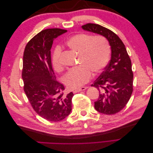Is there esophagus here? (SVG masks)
Segmentation results:
<instances>
[{
  "mask_svg": "<svg viewBox=\"0 0 153 153\" xmlns=\"http://www.w3.org/2000/svg\"><path fill=\"white\" fill-rule=\"evenodd\" d=\"M87 89V87H82L81 88H79V89H77L75 91H73V93H76V92H80L82 91H85V89Z\"/></svg>",
  "mask_w": 153,
  "mask_h": 153,
  "instance_id": "obj_1",
  "label": "esophagus"
}]
</instances>
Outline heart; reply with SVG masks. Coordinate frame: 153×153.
Wrapping results in <instances>:
<instances>
[{"instance_id":"b5f03b06","label":"heart","mask_w":153,"mask_h":153,"mask_svg":"<svg viewBox=\"0 0 153 153\" xmlns=\"http://www.w3.org/2000/svg\"><path fill=\"white\" fill-rule=\"evenodd\" d=\"M67 47L79 53L77 66L71 69L63 78V82L70 89L80 87L89 82L94 75L99 74L108 62L110 55V46L103 36L92 37L87 34H78L69 38L66 41ZM52 57V64L55 70L61 72L63 66L59 61L60 52Z\"/></svg>"}]
</instances>
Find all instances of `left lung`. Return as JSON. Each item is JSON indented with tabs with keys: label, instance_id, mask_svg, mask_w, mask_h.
<instances>
[{
	"label": "left lung",
	"instance_id": "left-lung-1",
	"mask_svg": "<svg viewBox=\"0 0 153 153\" xmlns=\"http://www.w3.org/2000/svg\"><path fill=\"white\" fill-rule=\"evenodd\" d=\"M84 30L104 36L111 47V59L105 71L91 86L98 89L99 98L94 102L98 112L115 114L121 111L130 99L133 92V74L131 62L121 39L114 32L95 24L82 26Z\"/></svg>",
	"mask_w": 153,
	"mask_h": 153
}]
</instances>
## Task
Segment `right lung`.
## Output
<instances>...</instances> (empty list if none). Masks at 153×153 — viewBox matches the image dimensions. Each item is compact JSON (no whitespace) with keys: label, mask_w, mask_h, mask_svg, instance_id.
Returning <instances> with one entry per match:
<instances>
[{"label":"right lung","mask_w":153,"mask_h":153,"mask_svg":"<svg viewBox=\"0 0 153 153\" xmlns=\"http://www.w3.org/2000/svg\"><path fill=\"white\" fill-rule=\"evenodd\" d=\"M61 29H45L27 44L23 57L24 89L35 112L49 121L57 122L71 111L73 93L64 94V87L55 80L51 62L54 39L66 32Z\"/></svg>","instance_id":"obj_1"}]
</instances>
